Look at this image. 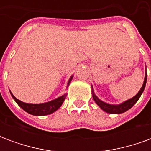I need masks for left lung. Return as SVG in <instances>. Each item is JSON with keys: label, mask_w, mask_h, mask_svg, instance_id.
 Returning a JSON list of instances; mask_svg holds the SVG:
<instances>
[{"label": "left lung", "mask_w": 151, "mask_h": 151, "mask_svg": "<svg viewBox=\"0 0 151 151\" xmlns=\"http://www.w3.org/2000/svg\"><path fill=\"white\" fill-rule=\"evenodd\" d=\"M146 80H147V73H145V78H144V82H143V85L142 86V88L140 89V91H138V93L135 96H133V98L128 99L126 101L121 103L120 104H107L105 102L102 101L101 99H99L95 95V94L94 93V90H93V86H92V97L94 99V100L96 103V104L98 105L99 108H101L103 111H104L105 112L109 114H121L125 112L128 110H129L130 108L133 107V105L136 104L137 100L139 99V98L141 97V95L144 91L145 90V86H146Z\"/></svg>", "instance_id": "1"}]
</instances>
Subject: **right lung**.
Returning <instances> with one entry per match:
<instances>
[{
  "mask_svg": "<svg viewBox=\"0 0 151 151\" xmlns=\"http://www.w3.org/2000/svg\"><path fill=\"white\" fill-rule=\"evenodd\" d=\"M73 77V76L72 75L69 79L67 87L69 86V83L72 81ZM10 94H11L13 99H14L15 102L18 104L20 108H22L27 113L33 115V116H46V115H49V114L55 112L62 105L63 102L65 101L66 95H67V94H64L63 95L53 99L52 101L43 103V104H27L24 102L20 101L19 99L14 97V95H13L11 92H10Z\"/></svg>",
  "mask_w": 151,
  "mask_h": 151,
  "instance_id": "1",
  "label": "right lung"
}]
</instances>
